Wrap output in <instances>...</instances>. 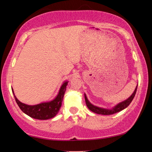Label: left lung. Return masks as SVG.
I'll return each mask as SVG.
<instances>
[{"mask_svg":"<svg viewBox=\"0 0 152 152\" xmlns=\"http://www.w3.org/2000/svg\"><path fill=\"white\" fill-rule=\"evenodd\" d=\"M137 86H136L134 92L132 93V95H131L128 99H126V100L123 101V102L118 103V104H116V105L113 106L111 109H105V108L99 107V106L94 105V104H92L91 103L88 101V98H87L86 94H84L85 101H86V104L87 107H88V109L91 110L92 112L96 113V114H98L111 115V114H116V113H117V112H119V111H122V110L126 109L127 106H128L131 104V102H132V100H133L134 96H135L136 92H137Z\"/></svg>","mask_w":152,"mask_h":152,"instance_id":"8db88e82","label":"left lung"}]
</instances>
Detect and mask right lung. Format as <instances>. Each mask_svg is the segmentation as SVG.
<instances>
[{"instance_id": "1", "label": "right lung", "mask_w": 152, "mask_h": 152, "mask_svg": "<svg viewBox=\"0 0 152 152\" xmlns=\"http://www.w3.org/2000/svg\"><path fill=\"white\" fill-rule=\"evenodd\" d=\"M68 83H69L68 81L63 82L58 94L53 100L49 101V102H41L40 104H36V105H28V104L20 102L15 96L13 88H12V91L14 95L15 102L23 112L33 118L46 120L53 118L58 113L59 109L61 106L62 101L64 99V94H65Z\"/></svg>"}]
</instances>
